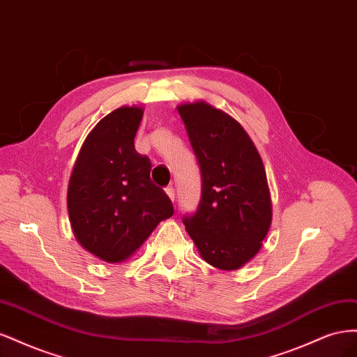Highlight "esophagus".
Returning a JSON list of instances; mask_svg holds the SVG:
<instances>
[{
	"label": "esophagus",
	"mask_w": 357,
	"mask_h": 357,
	"mask_svg": "<svg viewBox=\"0 0 357 357\" xmlns=\"http://www.w3.org/2000/svg\"><path fill=\"white\" fill-rule=\"evenodd\" d=\"M165 193L168 195V198L174 202V198H176V192H174V188L172 186H168V188H165Z\"/></svg>",
	"instance_id": "34e87169"
}]
</instances>
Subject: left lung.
I'll list each match as a JSON object with an SVG mask.
<instances>
[{
	"label": "left lung",
	"mask_w": 357,
	"mask_h": 357,
	"mask_svg": "<svg viewBox=\"0 0 357 357\" xmlns=\"http://www.w3.org/2000/svg\"><path fill=\"white\" fill-rule=\"evenodd\" d=\"M177 110L201 169V201L183 223L205 262L235 271L261 250L273 220L264 162L232 116L205 101Z\"/></svg>",
	"instance_id": "1"
}]
</instances>
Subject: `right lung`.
I'll use <instances>...</instances> for the list:
<instances>
[{"instance_id": "add662e5", "label": "right lung", "mask_w": 357, "mask_h": 357, "mask_svg": "<svg viewBox=\"0 0 357 357\" xmlns=\"http://www.w3.org/2000/svg\"><path fill=\"white\" fill-rule=\"evenodd\" d=\"M143 113L139 105H123L102 117L86 137L68 183L75 240L109 264L131 257L174 214L167 193L150 180V159L134 146Z\"/></svg>"}]
</instances>
